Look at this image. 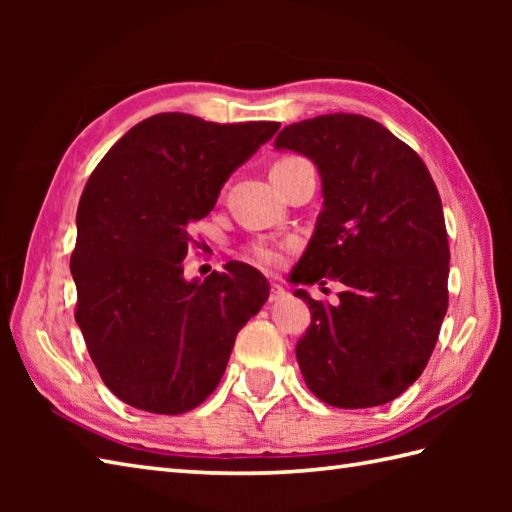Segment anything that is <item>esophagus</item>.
Instances as JSON below:
<instances>
[{"label": "esophagus", "instance_id": "obj_1", "mask_svg": "<svg viewBox=\"0 0 512 512\" xmlns=\"http://www.w3.org/2000/svg\"><path fill=\"white\" fill-rule=\"evenodd\" d=\"M286 295H288V292H286L284 286H279V284L270 286V301H279V299H284Z\"/></svg>", "mask_w": 512, "mask_h": 512}]
</instances>
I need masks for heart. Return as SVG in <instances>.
Listing matches in <instances>:
<instances>
[{"label": "heart", "instance_id": "1", "mask_svg": "<svg viewBox=\"0 0 512 512\" xmlns=\"http://www.w3.org/2000/svg\"><path fill=\"white\" fill-rule=\"evenodd\" d=\"M286 160H292V158H284V160H279V162H286ZM250 259H253V262H257L259 266L275 268L281 262V255H279V248L277 246L268 244V242H257V244L250 246Z\"/></svg>", "mask_w": 512, "mask_h": 512}]
</instances>
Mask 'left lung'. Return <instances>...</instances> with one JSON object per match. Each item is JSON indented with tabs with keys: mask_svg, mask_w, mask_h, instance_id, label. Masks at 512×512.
Instances as JSON below:
<instances>
[{
	"mask_svg": "<svg viewBox=\"0 0 512 512\" xmlns=\"http://www.w3.org/2000/svg\"><path fill=\"white\" fill-rule=\"evenodd\" d=\"M275 149L310 158L323 211L292 284L341 281L339 303L295 295L312 323L297 343L308 389L341 409L378 407L422 374L449 306L442 202L420 156L358 114L288 125Z\"/></svg>",
	"mask_w": 512,
	"mask_h": 512,
	"instance_id": "1",
	"label": "left lung"
}]
</instances>
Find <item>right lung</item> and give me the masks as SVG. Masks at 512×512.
Wrapping results in <instances>:
<instances>
[{"label": "right lung", "instance_id": "obj_1", "mask_svg": "<svg viewBox=\"0 0 512 512\" xmlns=\"http://www.w3.org/2000/svg\"><path fill=\"white\" fill-rule=\"evenodd\" d=\"M277 129L156 114L85 184L70 259L74 319L103 383L127 405L167 416L198 407L220 383L237 332L266 303L270 286L255 268L231 262L187 281L182 262L193 222Z\"/></svg>", "mask_w": 512, "mask_h": 512}]
</instances>
